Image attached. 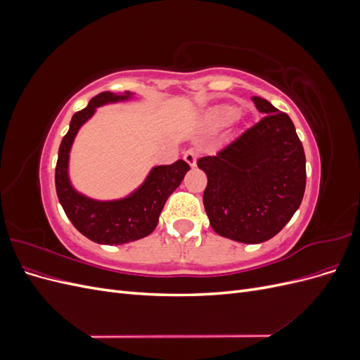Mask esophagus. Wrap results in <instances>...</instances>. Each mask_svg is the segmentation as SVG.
<instances>
[{
    "mask_svg": "<svg viewBox=\"0 0 360 360\" xmlns=\"http://www.w3.org/2000/svg\"><path fill=\"white\" fill-rule=\"evenodd\" d=\"M183 159L186 160V163L189 167H195L197 165V159H198V151L195 150V148H189L186 153H184V156H183Z\"/></svg>",
    "mask_w": 360,
    "mask_h": 360,
    "instance_id": "1",
    "label": "esophagus"
}]
</instances>
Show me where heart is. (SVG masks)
Returning a JSON list of instances; mask_svg holds the SVG:
<instances>
[{
	"instance_id": "obj_1",
	"label": "heart",
	"mask_w": 360,
	"mask_h": 360,
	"mask_svg": "<svg viewBox=\"0 0 360 360\" xmlns=\"http://www.w3.org/2000/svg\"><path fill=\"white\" fill-rule=\"evenodd\" d=\"M238 114H240V111H238V108H236V106H225V108H222V110L219 111V115H217V118H219V122L222 124H226V123H231L233 120H236L238 117Z\"/></svg>"
}]
</instances>
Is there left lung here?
I'll list each match as a JSON object with an SVG mask.
<instances>
[{"label": "left lung", "mask_w": 360, "mask_h": 360, "mask_svg": "<svg viewBox=\"0 0 360 360\" xmlns=\"http://www.w3.org/2000/svg\"><path fill=\"white\" fill-rule=\"evenodd\" d=\"M257 124L197 163L207 176L204 209L213 230L240 243H261L287 225L302 202L307 159L291 118L254 96Z\"/></svg>", "instance_id": "obj_1"}]
</instances>
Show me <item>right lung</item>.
Masks as SVG:
<instances>
[{
    "mask_svg": "<svg viewBox=\"0 0 360 360\" xmlns=\"http://www.w3.org/2000/svg\"><path fill=\"white\" fill-rule=\"evenodd\" d=\"M134 93L103 91L90 101L89 106L78 111L70 122L69 132L63 138L56 168V189L60 204L73 226L90 240L101 245H123L135 242L153 233L159 214L169 195L176 191L191 169L184 160L172 165L153 167L147 179L127 197L99 201L76 191L69 179V155L76 134L93 117L96 108L130 101Z\"/></svg>",
    "mask_w": 360,
    "mask_h": 360,
    "instance_id": "obj_1",
    "label": "right lung"
}]
</instances>
